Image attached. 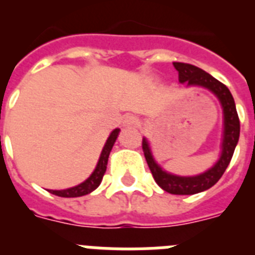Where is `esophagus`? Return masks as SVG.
Returning a JSON list of instances; mask_svg holds the SVG:
<instances>
[{
    "instance_id": "1",
    "label": "esophagus",
    "mask_w": 255,
    "mask_h": 255,
    "mask_svg": "<svg viewBox=\"0 0 255 255\" xmlns=\"http://www.w3.org/2000/svg\"><path fill=\"white\" fill-rule=\"evenodd\" d=\"M139 124H140V121L134 115H128V116H125V119L123 121V125L125 128H138Z\"/></svg>"
}]
</instances>
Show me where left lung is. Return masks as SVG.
<instances>
[{
  "mask_svg": "<svg viewBox=\"0 0 255 255\" xmlns=\"http://www.w3.org/2000/svg\"><path fill=\"white\" fill-rule=\"evenodd\" d=\"M173 66L179 73V82L181 84H185L186 87H200L208 89L211 93L217 97L224 112V131L221 141L220 158L211 168L195 176H179L163 170L153 157L152 148L148 139L143 138V152L155 182L164 191L171 194L191 195L212 188L224 175L233 158L234 150L239 141L240 121L236 112L234 97L226 85L194 65L173 62Z\"/></svg>",
  "mask_w": 255,
  "mask_h": 255,
  "instance_id": "1",
  "label": "left lung"
}]
</instances>
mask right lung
Wrapping results in <instances>:
<instances>
[{
  "label": "right lung",
  "mask_w": 255,
  "mask_h": 255,
  "mask_svg": "<svg viewBox=\"0 0 255 255\" xmlns=\"http://www.w3.org/2000/svg\"><path fill=\"white\" fill-rule=\"evenodd\" d=\"M119 132L120 129H115L114 131L110 134V136L106 140L105 147H103L102 152H101L100 159H98V163H97L96 168L92 172V175L88 177L85 181H83L82 184L79 185L73 186V188L64 189V190H48L52 194L58 195V197L62 198H76V197H83V195H87L89 193H92L93 190H96L98 186H100L101 181L103 179V175L106 172V168H107V162H108V155L111 153L112 147H114L115 141H116L117 136H119Z\"/></svg>",
  "instance_id": "right-lung-1"
}]
</instances>
